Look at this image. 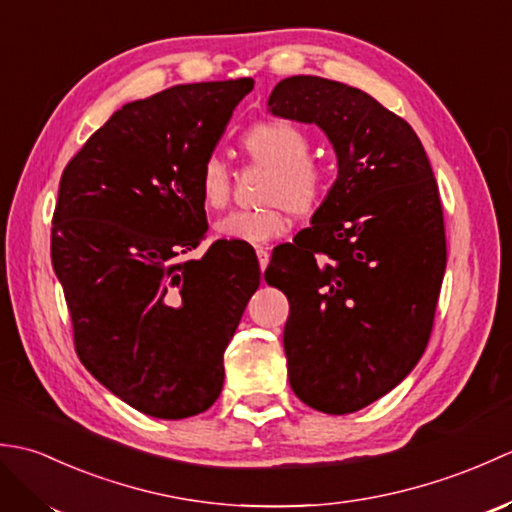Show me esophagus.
Segmentation results:
<instances>
[{"label": "esophagus", "instance_id": "esophagus-1", "mask_svg": "<svg viewBox=\"0 0 512 512\" xmlns=\"http://www.w3.org/2000/svg\"><path fill=\"white\" fill-rule=\"evenodd\" d=\"M257 259H259V268H262V273H264L266 266H268V262H270V253H268L266 248L259 246V248H257Z\"/></svg>", "mask_w": 512, "mask_h": 512}]
</instances>
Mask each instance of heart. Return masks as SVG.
<instances>
[{"instance_id": "obj_1", "label": "heart", "mask_w": 512, "mask_h": 512, "mask_svg": "<svg viewBox=\"0 0 512 512\" xmlns=\"http://www.w3.org/2000/svg\"><path fill=\"white\" fill-rule=\"evenodd\" d=\"M244 156L268 167L259 209L233 211L215 222V233L244 244H264L286 233L288 213H317L330 195L332 171L308 156L310 138L295 123L270 118L248 127L239 138ZM198 195L206 209L220 211L231 200V171L217 156L206 158L198 171Z\"/></svg>"}]
</instances>
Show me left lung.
<instances>
[{
	"label": "left lung",
	"mask_w": 512,
	"mask_h": 512,
	"mask_svg": "<svg viewBox=\"0 0 512 512\" xmlns=\"http://www.w3.org/2000/svg\"><path fill=\"white\" fill-rule=\"evenodd\" d=\"M268 110L319 125L339 160L312 226L275 248L264 277L290 303L292 391L343 416L394 389L429 343L447 268L438 182L411 125L363 90L290 76Z\"/></svg>",
	"instance_id": "1"
}]
</instances>
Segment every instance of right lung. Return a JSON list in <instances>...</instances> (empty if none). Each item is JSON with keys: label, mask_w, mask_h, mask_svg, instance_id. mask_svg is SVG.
<instances>
[{"label": "right lung", "mask_w": 512, "mask_h": 512, "mask_svg": "<svg viewBox=\"0 0 512 512\" xmlns=\"http://www.w3.org/2000/svg\"><path fill=\"white\" fill-rule=\"evenodd\" d=\"M253 79L176 85L123 105L63 169L50 255L74 350L127 405L162 420L209 409L259 264L206 237L198 171Z\"/></svg>", "instance_id": "obj_1"}]
</instances>
